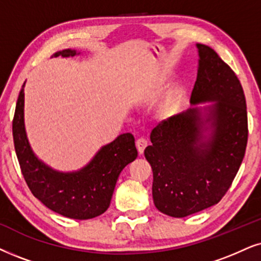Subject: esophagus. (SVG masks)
I'll list each match as a JSON object with an SVG mask.
<instances>
[{
	"mask_svg": "<svg viewBox=\"0 0 261 261\" xmlns=\"http://www.w3.org/2000/svg\"><path fill=\"white\" fill-rule=\"evenodd\" d=\"M147 141L144 140V138H138V140L136 141V147H137V150H138V154L140 155H142L143 154V151H144V149H146V147H147Z\"/></svg>",
	"mask_w": 261,
	"mask_h": 261,
	"instance_id": "34e87169",
	"label": "esophagus"
}]
</instances>
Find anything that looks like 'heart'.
<instances>
[{"label":"heart","instance_id":"heart-1","mask_svg":"<svg viewBox=\"0 0 261 261\" xmlns=\"http://www.w3.org/2000/svg\"><path fill=\"white\" fill-rule=\"evenodd\" d=\"M180 106H182V102H180L179 98H171L170 101H167L166 103L160 108L159 115L161 118H164V119H169L172 115L178 113V111L180 110Z\"/></svg>","mask_w":261,"mask_h":261}]
</instances>
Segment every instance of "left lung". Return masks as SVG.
Here are the masks:
<instances>
[{
    "label": "left lung",
    "mask_w": 261,
    "mask_h": 261,
    "mask_svg": "<svg viewBox=\"0 0 261 261\" xmlns=\"http://www.w3.org/2000/svg\"><path fill=\"white\" fill-rule=\"evenodd\" d=\"M196 49L197 78L190 108L154 127L151 144L144 150L153 170L155 207L174 218L222 200L248 140L246 98L239 78L208 45L196 43Z\"/></svg>",
    "instance_id": "8db88e82"
}]
</instances>
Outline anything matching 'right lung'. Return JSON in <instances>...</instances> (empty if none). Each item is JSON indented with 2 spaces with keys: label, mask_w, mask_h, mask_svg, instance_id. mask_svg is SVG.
<instances>
[{
  "label": "right lung",
  "mask_w": 261,
  "mask_h": 261,
  "mask_svg": "<svg viewBox=\"0 0 261 261\" xmlns=\"http://www.w3.org/2000/svg\"><path fill=\"white\" fill-rule=\"evenodd\" d=\"M79 54L75 49H64L54 53L51 58ZM25 83L16 101L13 140L30 190L45 207L67 218L87 220L101 216L110 207L120 172L137 158L135 137L130 133L119 135L102 146L79 170L65 172L53 169L39 159L29 142L24 117Z\"/></svg>",
  "instance_id": "1"
}]
</instances>
